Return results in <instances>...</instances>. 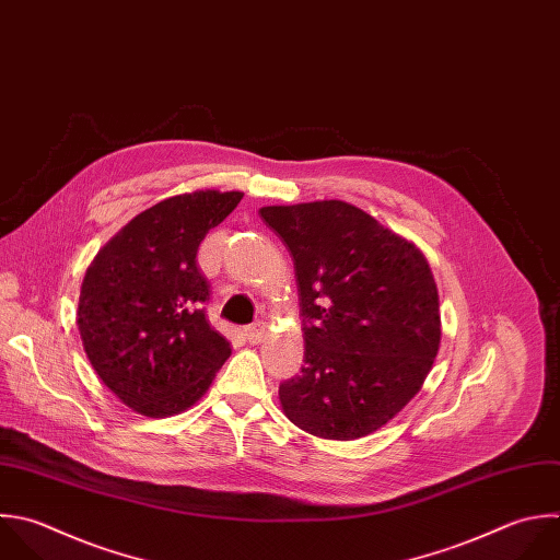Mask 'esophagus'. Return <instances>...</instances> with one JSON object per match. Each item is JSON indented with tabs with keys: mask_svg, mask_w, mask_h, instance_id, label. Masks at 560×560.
Segmentation results:
<instances>
[{
	"mask_svg": "<svg viewBox=\"0 0 560 560\" xmlns=\"http://www.w3.org/2000/svg\"><path fill=\"white\" fill-rule=\"evenodd\" d=\"M265 335H267V328H265L262 322H256V324L245 328V337H247L249 343H260L265 339Z\"/></svg>",
	"mask_w": 560,
	"mask_h": 560,
	"instance_id": "1",
	"label": "esophagus"
}]
</instances>
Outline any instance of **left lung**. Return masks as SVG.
Wrapping results in <instances>:
<instances>
[{"instance_id":"obj_1","label":"left lung","mask_w":560,"mask_h":560,"mask_svg":"<svg viewBox=\"0 0 560 560\" xmlns=\"http://www.w3.org/2000/svg\"><path fill=\"white\" fill-rule=\"evenodd\" d=\"M260 219L289 247L304 330L302 372L280 383L300 429L354 440L394 418L424 383L440 346L427 258L343 201L269 206Z\"/></svg>"}]
</instances>
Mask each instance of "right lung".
Listing matches in <instances>:
<instances>
[{
	"instance_id": "1",
	"label": "right lung",
	"mask_w": 560,
	"mask_h": 560,
	"mask_svg": "<svg viewBox=\"0 0 560 560\" xmlns=\"http://www.w3.org/2000/svg\"><path fill=\"white\" fill-rule=\"evenodd\" d=\"M241 199L217 190L164 199L127 223L85 273L77 324L90 363L144 416L190 407L232 354L208 324L210 284L197 252Z\"/></svg>"
}]
</instances>
